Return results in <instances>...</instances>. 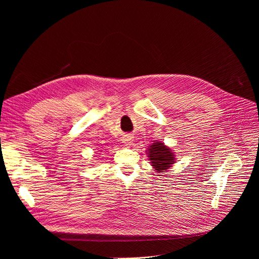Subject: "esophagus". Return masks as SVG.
<instances>
[{
	"label": "esophagus",
	"instance_id": "34e87169",
	"mask_svg": "<svg viewBox=\"0 0 259 259\" xmlns=\"http://www.w3.org/2000/svg\"><path fill=\"white\" fill-rule=\"evenodd\" d=\"M131 139H132V138H130V137H125L124 139H122V143H125L126 145H130L131 142H132Z\"/></svg>",
	"mask_w": 259,
	"mask_h": 259
}]
</instances>
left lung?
Returning a JSON list of instances; mask_svg holds the SVG:
<instances>
[{
	"mask_svg": "<svg viewBox=\"0 0 259 259\" xmlns=\"http://www.w3.org/2000/svg\"><path fill=\"white\" fill-rule=\"evenodd\" d=\"M148 157L156 172H164L175 161V155L164 143L156 142L148 148Z\"/></svg>",
	"mask_w": 259,
	"mask_h": 259,
	"instance_id": "8db88e82",
	"label": "left lung"
}]
</instances>
